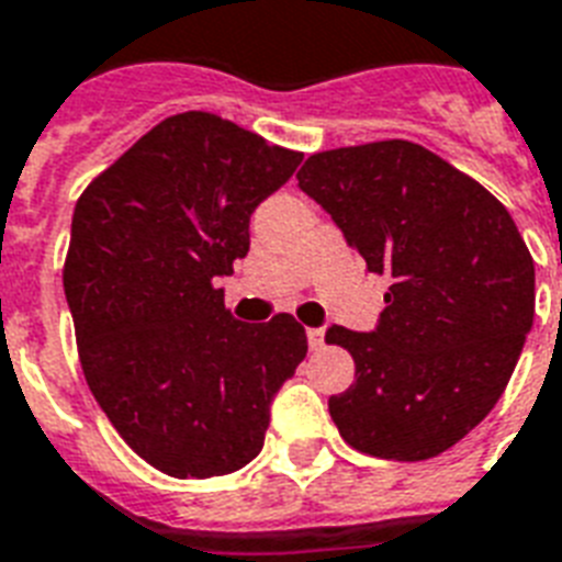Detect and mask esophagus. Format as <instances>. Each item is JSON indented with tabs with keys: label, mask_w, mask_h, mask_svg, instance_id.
<instances>
[{
	"label": "esophagus",
	"mask_w": 562,
	"mask_h": 562,
	"mask_svg": "<svg viewBox=\"0 0 562 562\" xmlns=\"http://www.w3.org/2000/svg\"><path fill=\"white\" fill-rule=\"evenodd\" d=\"M306 338L312 350H321L326 341V329H321V326H317V329H306Z\"/></svg>",
	"instance_id": "34e87169"
}]
</instances>
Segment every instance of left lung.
<instances>
[{"instance_id":"obj_1","label":"left lung","mask_w":562,"mask_h":562,"mask_svg":"<svg viewBox=\"0 0 562 562\" xmlns=\"http://www.w3.org/2000/svg\"><path fill=\"white\" fill-rule=\"evenodd\" d=\"M297 183L391 282L375 329H326L356 361L329 396L335 426L373 458L446 452L493 411L533 326V259L510 212L405 139L312 154Z\"/></svg>"}]
</instances>
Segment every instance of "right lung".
Returning <instances> with one entry per match:
<instances>
[{"label":"right lung","instance_id":"right-lung-1","mask_svg":"<svg viewBox=\"0 0 562 562\" xmlns=\"http://www.w3.org/2000/svg\"><path fill=\"white\" fill-rule=\"evenodd\" d=\"M303 160L189 110L151 127L78 198L64 268L92 396L139 458L175 479L241 470L273 396L306 359L291 315L241 324L218 277L250 250V215Z\"/></svg>","mask_w":562,"mask_h":562}]
</instances>
